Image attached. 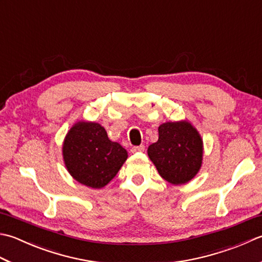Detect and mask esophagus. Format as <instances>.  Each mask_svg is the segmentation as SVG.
Segmentation results:
<instances>
[{
    "instance_id": "1",
    "label": "esophagus",
    "mask_w": 262,
    "mask_h": 262,
    "mask_svg": "<svg viewBox=\"0 0 262 262\" xmlns=\"http://www.w3.org/2000/svg\"><path fill=\"white\" fill-rule=\"evenodd\" d=\"M145 150V146L144 145H138V146H133L132 147V152L135 153V152H144Z\"/></svg>"
}]
</instances>
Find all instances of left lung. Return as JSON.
I'll return each instance as SVG.
<instances>
[{
    "instance_id": "obj_1",
    "label": "left lung",
    "mask_w": 262,
    "mask_h": 262,
    "mask_svg": "<svg viewBox=\"0 0 262 262\" xmlns=\"http://www.w3.org/2000/svg\"><path fill=\"white\" fill-rule=\"evenodd\" d=\"M159 138L147 148V156L165 181L183 185L198 175L203 160V140L187 120L159 126Z\"/></svg>"
}]
</instances>
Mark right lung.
<instances>
[{
    "label": "right lung",
    "mask_w": 262,
    "mask_h": 262,
    "mask_svg": "<svg viewBox=\"0 0 262 262\" xmlns=\"http://www.w3.org/2000/svg\"><path fill=\"white\" fill-rule=\"evenodd\" d=\"M62 156L67 170L75 181L92 188H102L115 178L128 153L112 142L99 122H75L63 140Z\"/></svg>",
    "instance_id": "1"
}]
</instances>
